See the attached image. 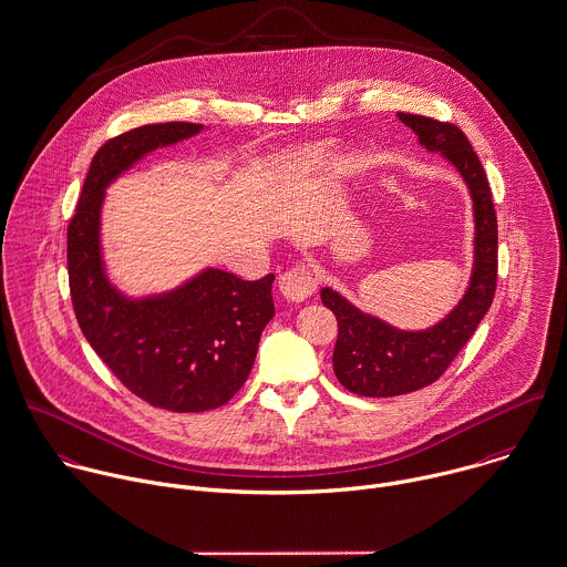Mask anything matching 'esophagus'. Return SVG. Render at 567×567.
Wrapping results in <instances>:
<instances>
[{
  "instance_id": "esophagus-1",
  "label": "esophagus",
  "mask_w": 567,
  "mask_h": 567,
  "mask_svg": "<svg viewBox=\"0 0 567 567\" xmlns=\"http://www.w3.org/2000/svg\"><path fill=\"white\" fill-rule=\"evenodd\" d=\"M315 290H317V277L308 266H292L279 277V292L295 303L310 299Z\"/></svg>"
}]
</instances>
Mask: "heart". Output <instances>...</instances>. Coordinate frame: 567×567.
<instances>
[{
	"instance_id": "b5f03b06",
	"label": "heart",
	"mask_w": 567,
	"mask_h": 567,
	"mask_svg": "<svg viewBox=\"0 0 567 567\" xmlns=\"http://www.w3.org/2000/svg\"><path fill=\"white\" fill-rule=\"evenodd\" d=\"M321 154V150H312V152H306L303 156H310V158H315V156H319Z\"/></svg>"
}]
</instances>
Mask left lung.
<instances>
[{"label": "left lung", "instance_id": "1", "mask_svg": "<svg viewBox=\"0 0 567 567\" xmlns=\"http://www.w3.org/2000/svg\"><path fill=\"white\" fill-rule=\"evenodd\" d=\"M398 118L415 132L426 152L442 154L468 187L475 219L473 270L457 306L426 330H400L359 310L337 290L321 288V301L339 323L334 374L352 393L370 398L402 395L442 377L488 312L497 286V215L468 138L451 123L404 112H398Z\"/></svg>", "mask_w": 567, "mask_h": 567}]
</instances>
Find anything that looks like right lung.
Masks as SVG:
<instances>
[{
  "mask_svg": "<svg viewBox=\"0 0 567 567\" xmlns=\"http://www.w3.org/2000/svg\"><path fill=\"white\" fill-rule=\"evenodd\" d=\"M202 130L197 123H158L107 141L92 158L68 226L70 292L83 337L132 393L176 413L217 409L246 382L261 332L275 317V275L244 281L204 268L169 292L127 297L105 270L101 210L116 178Z\"/></svg>",
  "mask_w": 567,
  "mask_h": 567,
  "instance_id": "right-lung-1",
  "label": "right lung"
}]
</instances>
